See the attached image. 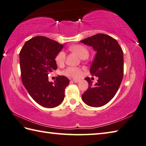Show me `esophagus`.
I'll return each instance as SVG.
<instances>
[{"instance_id":"obj_1","label":"esophagus","mask_w":146,"mask_h":146,"mask_svg":"<svg viewBox=\"0 0 146 146\" xmlns=\"http://www.w3.org/2000/svg\"><path fill=\"white\" fill-rule=\"evenodd\" d=\"M72 81L74 82H78L79 81V79H73Z\"/></svg>"}]
</instances>
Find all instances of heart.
Returning <instances> with one entry per match:
<instances>
[{"label":"heart","instance_id":"obj_1","mask_svg":"<svg viewBox=\"0 0 146 146\" xmlns=\"http://www.w3.org/2000/svg\"><path fill=\"white\" fill-rule=\"evenodd\" d=\"M69 50L76 53L81 59H86L89 56V49L86 46L81 44L72 45L69 47ZM66 58V53L64 51H60L55 56V61L58 65H62L65 63ZM82 71L81 68L76 67H68L64 70L62 71V74L68 77L74 78H78L82 75Z\"/></svg>","mask_w":146,"mask_h":146}]
</instances>
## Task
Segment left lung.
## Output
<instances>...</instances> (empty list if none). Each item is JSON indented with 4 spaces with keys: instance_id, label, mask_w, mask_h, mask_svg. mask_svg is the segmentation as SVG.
I'll return each instance as SVG.
<instances>
[{
    "instance_id": "8db88e82",
    "label": "left lung",
    "mask_w": 146,
    "mask_h": 146,
    "mask_svg": "<svg viewBox=\"0 0 146 146\" xmlns=\"http://www.w3.org/2000/svg\"><path fill=\"white\" fill-rule=\"evenodd\" d=\"M81 42L97 51L90 73L98 78L94 86L90 78H85L89 86L82 95V100L91 107L103 106L114 97L121 83L124 72L122 48L116 39L104 34L94 35Z\"/></svg>"
}]
</instances>
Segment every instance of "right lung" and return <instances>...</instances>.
<instances>
[{
  "mask_svg": "<svg viewBox=\"0 0 146 146\" xmlns=\"http://www.w3.org/2000/svg\"><path fill=\"white\" fill-rule=\"evenodd\" d=\"M63 46L49 38L36 36L27 40L20 52L23 84L31 97L44 107L60 105L69 84L68 79L64 76H58L54 83L48 81L49 74L56 70L55 56Z\"/></svg>",
  "mask_w": 146,
  "mask_h": 146,
  "instance_id": "1",
  "label": "right lung"
}]
</instances>
